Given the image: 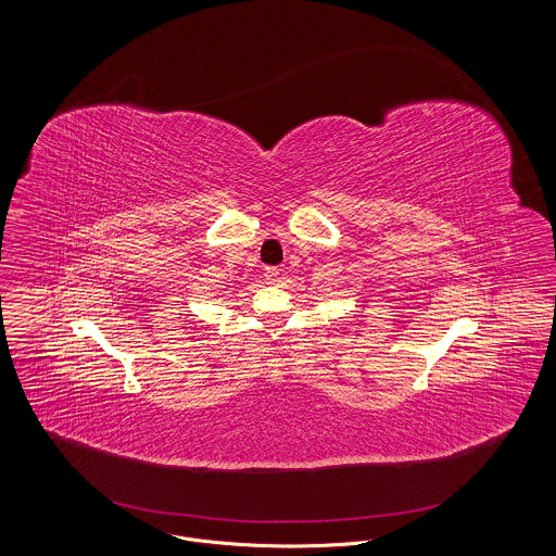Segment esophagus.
<instances>
[{
	"label": "esophagus",
	"instance_id": "34e87169",
	"mask_svg": "<svg viewBox=\"0 0 556 556\" xmlns=\"http://www.w3.org/2000/svg\"><path fill=\"white\" fill-rule=\"evenodd\" d=\"M265 277L268 283H277L279 281V268H266Z\"/></svg>",
	"mask_w": 556,
	"mask_h": 556
}]
</instances>
